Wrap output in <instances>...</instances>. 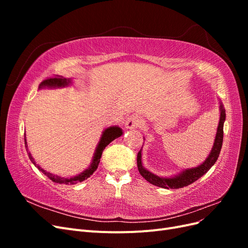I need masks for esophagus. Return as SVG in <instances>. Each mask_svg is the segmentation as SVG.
Instances as JSON below:
<instances>
[{"label": "esophagus", "mask_w": 248, "mask_h": 248, "mask_svg": "<svg viewBox=\"0 0 248 248\" xmlns=\"http://www.w3.org/2000/svg\"><path fill=\"white\" fill-rule=\"evenodd\" d=\"M140 125V119L138 116H130L127 118L125 127L127 129H136Z\"/></svg>", "instance_id": "esophagus-1"}]
</instances>
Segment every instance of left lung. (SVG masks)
<instances>
[{
    "label": "left lung",
    "mask_w": 248,
    "mask_h": 248,
    "mask_svg": "<svg viewBox=\"0 0 248 248\" xmlns=\"http://www.w3.org/2000/svg\"><path fill=\"white\" fill-rule=\"evenodd\" d=\"M226 121V109L223 108L222 104H220V119H219V124L218 127H217V132H216V137L214 140V145L211 150V153L209 154L208 158L202 162L201 166L198 168H193V169H188L181 171V174H179L178 176H175L172 178H162L158 177L154 174H152L151 171H149L146 170L141 164V150L138 153V169L140 174L141 177H144L148 182L151 184L162 187V188H172V189H177V188H182L184 186L190 185L191 183L196 182L198 179H200L202 176H204L206 172L211 169L214 163L216 162L217 158H218L221 146H222V140H223V123Z\"/></svg>",
    "instance_id": "1"
}]
</instances>
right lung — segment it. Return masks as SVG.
<instances>
[{
    "label": "right lung",
    "mask_w": 248,
    "mask_h": 248,
    "mask_svg": "<svg viewBox=\"0 0 248 248\" xmlns=\"http://www.w3.org/2000/svg\"><path fill=\"white\" fill-rule=\"evenodd\" d=\"M70 79H67L63 77H55V78H48L46 79H44L41 84L39 85V88H43V87H48V88H56V87H66L68 86L70 84ZM123 134L122 132V129L120 128V127H117V126H112V127H108V128H107L106 130L103 131L102 133V137H101V140L99 141L98 146H97L96 148V152L94 154V157H93V160H92V163L90 164V167L81 172V174L73 177V178H62V177H59V176H56V175H52L50 174V172L42 170L38 164H37L34 160V158L32 157L31 153H30L28 151V145H27V140H26V134H25V145H26V148H27V152L29 154V158L30 160H31L34 166L36 168H38L39 170H41L44 175L47 176L52 182L55 183H59V184H76L78 182H81L84 181V180L88 179L90 176H91L93 172L97 170V168H98V164L100 162V158H101V155H102V152L103 150L106 149V147L109 144V142H111L114 140L120 138Z\"/></svg>",
    "instance_id": "1"
}]
</instances>
